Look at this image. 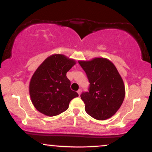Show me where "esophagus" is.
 Instances as JSON below:
<instances>
[{"label": "esophagus", "mask_w": 152, "mask_h": 152, "mask_svg": "<svg viewBox=\"0 0 152 152\" xmlns=\"http://www.w3.org/2000/svg\"><path fill=\"white\" fill-rule=\"evenodd\" d=\"M81 91H82V90H81V89H78V91H77V93H78V95L79 96H80V94H81Z\"/></svg>", "instance_id": "esophagus-1"}]
</instances>
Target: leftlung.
<instances>
[{"mask_svg": "<svg viewBox=\"0 0 152 152\" xmlns=\"http://www.w3.org/2000/svg\"><path fill=\"white\" fill-rule=\"evenodd\" d=\"M90 83L89 91L80 95L85 111L97 120H106L116 114L125 96L123 78L115 65L105 58L79 61Z\"/></svg>", "mask_w": 152, "mask_h": 152, "instance_id": "8db88e82", "label": "left lung"}]
</instances>
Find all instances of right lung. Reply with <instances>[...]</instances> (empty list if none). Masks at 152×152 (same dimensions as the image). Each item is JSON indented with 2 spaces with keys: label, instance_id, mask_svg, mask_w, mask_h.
<instances>
[{
  "label": "right lung",
  "instance_id": "1",
  "mask_svg": "<svg viewBox=\"0 0 152 152\" xmlns=\"http://www.w3.org/2000/svg\"><path fill=\"white\" fill-rule=\"evenodd\" d=\"M76 62L63 54H53L37 68L29 83L31 100L38 112L48 116H57L69 107V102L78 97L70 89L66 74Z\"/></svg>",
  "mask_w": 152,
  "mask_h": 152
}]
</instances>
